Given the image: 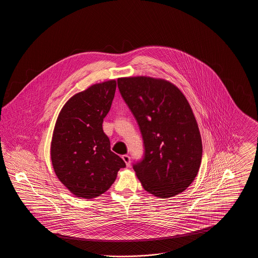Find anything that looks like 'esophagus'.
I'll list each match as a JSON object with an SVG mask.
<instances>
[{
	"label": "esophagus",
	"mask_w": 258,
	"mask_h": 258,
	"mask_svg": "<svg viewBox=\"0 0 258 258\" xmlns=\"http://www.w3.org/2000/svg\"><path fill=\"white\" fill-rule=\"evenodd\" d=\"M122 159H123V161L125 162V165H126L127 167H130V166H131V158H130V156L123 155V156H122Z\"/></svg>",
	"instance_id": "esophagus-1"
}]
</instances>
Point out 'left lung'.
Wrapping results in <instances>:
<instances>
[{"mask_svg":"<svg viewBox=\"0 0 258 258\" xmlns=\"http://www.w3.org/2000/svg\"><path fill=\"white\" fill-rule=\"evenodd\" d=\"M118 88L142 135L144 155L133 167L144 189L160 198L181 194L194 182L202 159L186 98L171 83L145 76L119 78Z\"/></svg>","mask_w":258,"mask_h":258,"instance_id":"left-lung-1","label":"left lung"}]
</instances>
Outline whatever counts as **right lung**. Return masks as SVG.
Listing matches in <instances>:
<instances>
[{"label": "right lung", "mask_w": 258, "mask_h": 258, "mask_svg": "<svg viewBox=\"0 0 258 258\" xmlns=\"http://www.w3.org/2000/svg\"><path fill=\"white\" fill-rule=\"evenodd\" d=\"M116 81L96 84L64 104L51 143V160L57 177L74 196L99 197L115 182L125 163L110 150L103 119L110 110Z\"/></svg>", "instance_id": "add662e5"}]
</instances>
